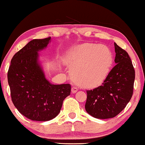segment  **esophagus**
Returning a JSON list of instances; mask_svg holds the SVG:
<instances>
[{"mask_svg": "<svg viewBox=\"0 0 145 145\" xmlns=\"http://www.w3.org/2000/svg\"><path fill=\"white\" fill-rule=\"evenodd\" d=\"M77 91H78V89H77L76 87H74V86L72 87V93H75Z\"/></svg>", "mask_w": 145, "mask_h": 145, "instance_id": "esophagus-1", "label": "esophagus"}]
</instances>
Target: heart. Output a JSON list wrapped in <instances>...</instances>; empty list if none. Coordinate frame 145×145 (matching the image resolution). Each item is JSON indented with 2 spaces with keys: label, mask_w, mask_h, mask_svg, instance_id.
Returning a JSON list of instances; mask_svg holds the SVG:
<instances>
[{
  "label": "heart",
  "mask_w": 145,
  "mask_h": 145,
  "mask_svg": "<svg viewBox=\"0 0 145 145\" xmlns=\"http://www.w3.org/2000/svg\"><path fill=\"white\" fill-rule=\"evenodd\" d=\"M66 62L73 79L81 87L91 88L101 85L108 75L113 56L107 46L87 43L70 52Z\"/></svg>",
  "instance_id": "1"
}]
</instances>
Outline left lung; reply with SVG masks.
I'll return each mask as SVG.
<instances>
[{
	"mask_svg": "<svg viewBox=\"0 0 145 145\" xmlns=\"http://www.w3.org/2000/svg\"><path fill=\"white\" fill-rule=\"evenodd\" d=\"M116 66L101 86L87 91V112L98 119L115 117L125 108L133 93L135 74L128 53L114 42Z\"/></svg>",
	"mask_w": 145,
	"mask_h": 145,
	"instance_id": "8db88e82",
	"label": "left lung"
}]
</instances>
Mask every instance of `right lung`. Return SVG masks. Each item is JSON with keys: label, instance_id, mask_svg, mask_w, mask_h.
I'll return each mask as SVG.
<instances>
[{"label": "right lung", "instance_id": "add662e5", "mask_svg": "<svg viewBox=\"0 0 145 145\" xmlns=\"http://www.w3.org/2000/svg\"><path fill=\"white\" fill-rule=\"evenodd\" d=\"M50 40V37L28 42L14 55L8 72L12 103L22 115L33 121L54 118L71 93L70 84L52 85L46 80L39 62L38 52Z\"/></svg>", "mask_w": 145, "mask_h": 145}]
</instances>
